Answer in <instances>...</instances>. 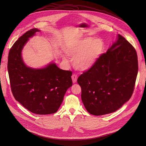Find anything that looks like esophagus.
Here are the masks:
<instances>
[{"label":"esophagus","instance_id":"1","mask_svg":"<svg viewBox=\"0 0 146 146\" xmlns=\"http://www.w3.org/2000/svg\"><path fill=\"white\" fill-rule=\"evenodd\" d=\"M72 81L73 83H76L77 82V79H78V75L76 74H73L72 76Z\"/></svg>","mask_w":146,"mask_h":146}]
</instances>
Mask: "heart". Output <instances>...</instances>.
Here are the masks:
<instances>
[{"mask_svg": "<svg viewBox=\"0 0 146 146\" xmlns=\"http://www.w3.org/2000/svg\"><path fill=\"white\" fill-rule=\"evenodd\" d=\"M105 43L99 38L87 37L74 42L66 49L67 54L74 59V66L80 70L92 67L102 54Z\"/></svg>", "mask_w": 146, "mask_h": 146, "instance_id": "1", "label": "heart"}]
</instances>
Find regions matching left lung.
Segmentation results:
<instances>
[{
    "mask_svg": "<svg viewBox=\"0 0 146 146\" xmlns=\"http://www.w3.org/2000/svg\"><path fill=\"white\" fill-rule=\"evenodd\" d=\"M138 68L135 48L118 34L117 41L78 79L87 111L98 116L120 108L133 95Z\"/></svg>",
    "mask_w": 146,
    "mask_h": 146,
    "instance_id": "obj_1",
    "label": "left lung"
}]
</instances>
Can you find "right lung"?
Wrapping results in <instances>:
<instances>
[{
    "mask_svg": "<svg viewBox=\"0 0 146 146\" xmlns=\"http://www.w3.org/2000/svg\"><path fill=\"white\" fill-rule=\"evenodd\" d=\"M40 31H28L11 48L7 70L12 94L30 112L47 115L57 111L68 88L72 86V72L51 63L41 69L28 67L22 61L21 51L29 37Z\"/></svg>",
    "mask_w": 146,
    "mask_h": 146,
    "instance_id": "right-lung-1",
    "label": "right lung"
}]
</instances>
